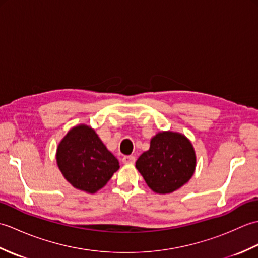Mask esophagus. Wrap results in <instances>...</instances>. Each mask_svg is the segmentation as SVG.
<instances>
[{
	"label": "esophagus",
	"mask_w": 258,
	"mask_h": 258,
	"mask_svg": "<svg viewBox=\"0 0 258 258\" xmlns=\"http://www.w3.org/2000/svg\"><path fill=\"white\" fill-rule=\"evenodd\" d=\"M123 163L124 164H134V162H135V157L134 156H124L123 157Z\"/></svg>",
	"instance_id": "obj_1"
}]
</instances>
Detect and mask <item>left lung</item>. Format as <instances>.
<instances>
[{"label": "left lung", "instance_id": "obj_1", "mask_svg": "<svg viewBox=\"0 0 258 258\" xmlns=\"http://www.w3.org/2000/svg\"><path fill=\"white\" fill-rule=\"evenodd\" d=\"M135 167L154 193H173L194 175V146L182 133L162 131L151 139L150 150L138 158Z\"/></svg>", "mask_w": 258, "mask_h": 258}]
</instances>
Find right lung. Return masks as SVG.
I'll list each match as a JSON object with an SVG mask.
<instances>
[{"mask_svg": "<svg viewBox=\"0 0 258 258\" xmlns=\"http://www.w3.org/2000/svg\"><path fill=\"white\" fill-rule=\"evenodd\" d=\"M56 163L64 178L74 188L94 194L103 188L119 163L95 130L86 124L71 128L56 149Z\"/></svg>", "mask_w": 258, "mask_h": 258, "instance_id": "obj_1", "label": "right lung"}]
</instances>
